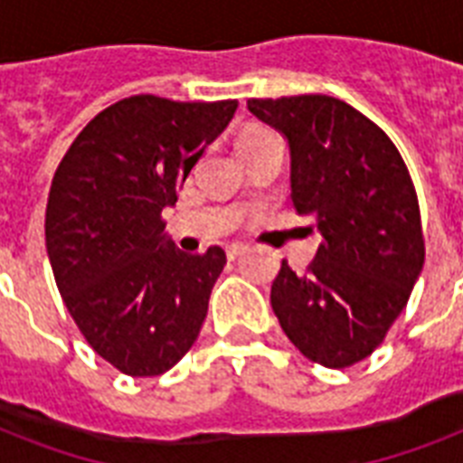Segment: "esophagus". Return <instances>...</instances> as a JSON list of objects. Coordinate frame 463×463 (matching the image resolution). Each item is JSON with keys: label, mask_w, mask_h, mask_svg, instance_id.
Instances as JSON below:
<instances>
[{"label": "esophagus", "mask_w": 463, "mask_h": 463, "mask_svg": "<svg viewBox=\"0 0 463 463\" xmlns=\"http://www.w3.org/2000/svg\"><path fill=\"white\" fill-rule=\"evenodd\" d=\"M245 250H247L245 245H228V247H225V257H228V260H231V261L238 260L240 254L245 252Z\"/></svg>", "instance_id": "esophagus-1"}]
</instances>
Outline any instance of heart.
<instances>
[{
	"label": "heart",
	"instance_id": "1",
	"mask_svg": "<svg viewBox=\"0 0 463 463\" xmlns=\"http://www.w3.org/2000/svg\"><path fill=\"white\" fill-rule=\"evenodd\" d=\"M269 139H274V132H269V129H264V127H247L245 132L238 137L240 154H247V151L261 146V144Z\"/></svg>",
	"mask_w": 463,
	"mask_h": 463
}]
</instances>
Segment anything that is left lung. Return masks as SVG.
<instances>
[{
  "label": "left lung",
  "mask_w": 463,
  "mask_h": 463,
  "mask_svg": "<svg viewBox=\"0 0 463 463\" xmlns=\"http://www.w3.org/2000/svg\"><path fill=\"white\" fill-rule=\"evenodd\" d=\"M247 108L286 134L293 206L322 235L305 274L281 261L271 307L305 358L355 365L387 338L423 271L409 167L373 119L338 98H250Z\"/></svg>",
  "instance_id": "left-lung-1"
}]
</instances>
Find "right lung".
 I'll return each instance as SVG.
<instances>
[{"label": "right lung", "mask_w": 463, "mask_h": 463, "mask_svg": "<svg viewBox=\"0 0 463 463\" xmlns=\"http://www.w3.org/2000/svg\"><path fill=\"white\" fill-rule=\"evenodd\" d=\"M235 110L238 100L125 98L57 165L45 211L54 281L90 348L129 377L177 365L206 319L225 252L175 250L160 213Z\"/></svg>", "instance_id": "obj_1"}]
</instances>
